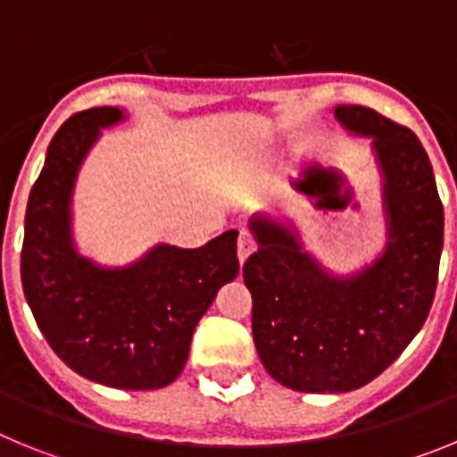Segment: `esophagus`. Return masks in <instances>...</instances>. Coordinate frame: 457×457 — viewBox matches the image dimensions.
<instances>
[{
  "label": "esophagus",
  "instance_id": "34e87169",
  "mask_svg": "<svg viewBox=\"0 0 457 457\" xmlns=\"http://www.w3.org/2000/svg\"><path fill=\"white\" fill-rule=\"evenodd\" d=\"M256 249V240L249 231H240V237H237V258H240V263H245L249 258V253Z\"/></svg>",
  "mask_w": 457,
  "mask_h": 457
}]
</instances>
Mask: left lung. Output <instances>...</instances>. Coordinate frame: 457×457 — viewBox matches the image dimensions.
Returning a JSON list of instances; mask_svg holds the SVG:
<instances>
[{"label": "left lung", "mask_w": 457, "mask_h": 457, "mask_svg": "<svg viewBox=\"0 0 457 457\" xmlns=\"http://www.w3.org/2000/svg\"><path fill=\"white\" fill-rule=\"evenodd\" d=\"M334 116L373 139L385 253L359 274L332 277L295 231L253 217L258 252L242 268L258 357L277 382L304 394L359 389L401 357L430 313L444 247V208L417 135L361 104H338Z\"/></svg>", "instance_id": "1"}]
</instances>
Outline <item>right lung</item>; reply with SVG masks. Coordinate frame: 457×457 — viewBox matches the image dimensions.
Returning <instances> with one entry per match:
<instances>
[{
	"label": "right lung",
	"mask_w": 457,
	"mask_h": 457,
	"mask_svg": "<svg viewBox=\"0 0 457 457\" xmlns=\"http://www.w3.org/2000/svg\"><path fill=\"white\" fill-rule=\"evenodd\" d=\"M120 119L116 107L78 112L50 141L24 215L20 274L36 325L63 364L114 389H162L185 369L194 327L217 290L237 277V231L199 249L157 245L120 270L79 256L72 187L100 128Z\"/></svg>",
	"instance_id": "add662e5"
}]
</instances>
